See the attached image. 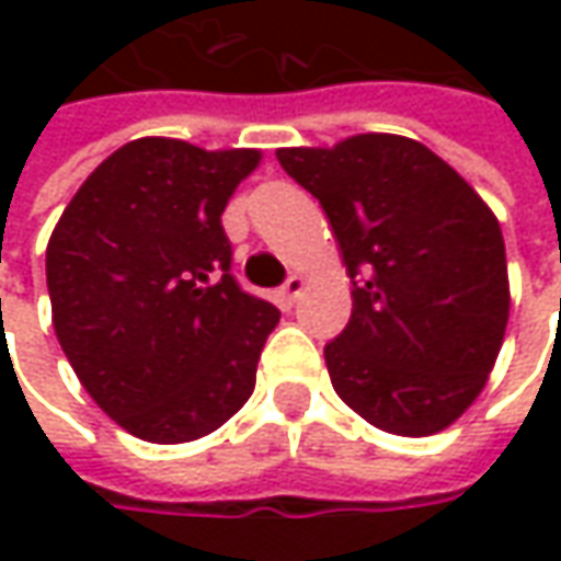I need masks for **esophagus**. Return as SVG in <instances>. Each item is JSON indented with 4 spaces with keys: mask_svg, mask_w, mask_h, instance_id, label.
<instances>
[{
    "mask_svg": "<svg viewBox=\"0 0 561 561\" xmlns=\"http://www.w3.org/2000/svg\"><path fill=\"white\" fill-rule=\"evenodd\" d=\"M302 290H306V277H302V274H290L287 284L280 287V302H284V306H293V302L302 296Z\"/></svg>",
    "mask_w": 561,
    "mask_h": 561,
    "instance_id": "esophagus-1",
    "label": "esophagus"
}]
</instances>
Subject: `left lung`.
<instances>
[{
  "mask_svg": "<svg viewBox=\"0 0 561 561\" xmlns=\"http://www.w3.org/2000/svg\"><path fill=\"white\" fill-rule=\"evenodd\" d=\"M277 162L321 203L353 280L350 324L324 346L336 397L399 437L462 419L496 365L512 302L490 205L399 134L290 146Z\"/></svg>",
  "mask_w": 561,
  "mask_h": 561,
  "instance_id": "8db88e82",
  "label": "left lung"
}]
</instances>
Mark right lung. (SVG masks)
<instances>
[{"instance_id": "obj_1", "label": "right lung", "mask_w": 561, "mask_h": 561, "mask_svg": "<svg viewBox=\"0 0 561 561\" xmlns=\"http://www.w3.org/2000/svg\"><path fill=\"white\" fill-rule=\"evenodd\" d=\"M259 162V149L130 140L49 237L55 336L93 402L140 440H199L252 397L280 312L227 274L221 215Z\"/></svg>"}]
</instances>
